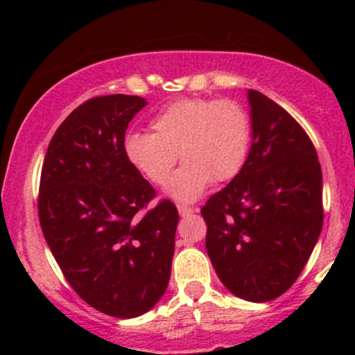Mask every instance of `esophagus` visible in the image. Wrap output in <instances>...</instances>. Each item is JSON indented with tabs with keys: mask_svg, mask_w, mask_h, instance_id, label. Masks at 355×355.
<instances>
[{
	"mask_svg": "<svg viewBox=\"0 0 355 355\" xmlns=\"http://www.w3.org/2000/svg\"><path fill=\"white\" fill-rule=\"evenodd\" d=\"M178 213H180V216H189V214L196 213V209L191 206H184V204H180V206H178Z\"/></svg>",
	"mask_w": 355,
	"mask_h": 355,
	"instance_id": "obj_1",
	"label": "esophagus"
}]
</instances>
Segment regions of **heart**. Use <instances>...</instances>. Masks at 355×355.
<instances>
[{
    "label": "heart",
    "mask_w": 355,
    "mask_h": 355,
    "mask_svg": "<svg viewBox=\"0 0 355 355\" xmlns=\"http://www.w3.org/2000/svg\"><path fill=\"white\" fill-rule=\"evenodd\" d=\"M151 134H128V163L151 184L164 185L176 162L186 164L168 182V194L191 202L211 182H228L245 166L252 144V118L237 99L185 98L163 108Z\"/></svg>",
    "instance_id": "heart-1"
}]
</instances>
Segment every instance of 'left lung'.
I'll use <instances>...</instances> for the list:
<instances>
[{"label": "left lung", "instance_id": "8db88e82", "mask_svg": "<svg viewBox=\"0 0 355 355\" xmlns=\"http://www.w3.org/2000/svg\"><path fill=\"white\" fill-rule=\"evenodd\" d=\"M252 146L241 173L200 207L221 284L268 302L295 284L323 228V177L299 121L249 89Z\"/></svg>", "mask_w": 355, "mask_h": 355}]
</instances>
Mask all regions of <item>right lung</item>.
Returning <instances> with one entry per match:
<instances>
[{"label": "right lung", "mask_w": 355, "mask_h": 355, "mask_svg": "<svg viewBox=\"0 0 355 355\" xmlns=\"http://www.w3.org/2000/svg\"><path fill=\"white\" fill-rule=\"evenodd\" d=\"M139 96H96L63 120L46 151L39 223L70 287L108 316L135 318L163 297L178 211L128 163L125 130Z\"/></svg>", "instance_id": "right-lung-1"}]
</instances>
